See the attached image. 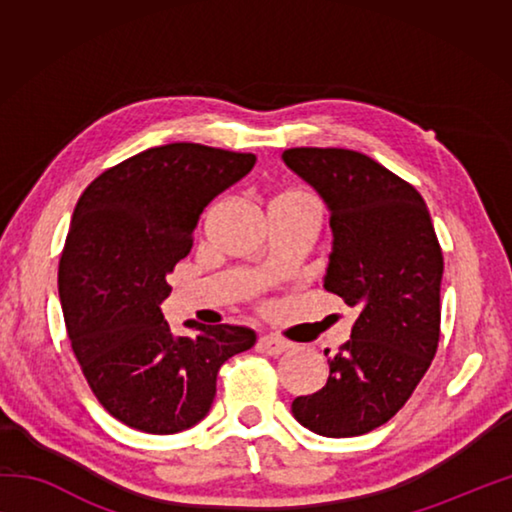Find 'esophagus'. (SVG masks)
<instances>
[{"mask_svg": "<svg viewBox=\"0 0 512 512\" xmlns=\"http://www.w3.org/2000/svg\"><path fill=\"white\" fill-rule=\"evenodd\" d=\"M257 348L266 354H271V357H280V354H284L291 348V343L287 339H282V336L266 334L257 341Z\"/></svg>", "mask_w": 512, "mask_h": 512, "instance_id": "esophagus-1", "label": "esophagus"}]
</instances>
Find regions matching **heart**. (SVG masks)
Masks as SVG:
<instances>
[{
  "label": "heart",
  "mask_w": 512,
  "mask_h": 512,
  "mask_svg": "<svg viewBox=\"0 0 512 512\" xmlns=\"http://www.w3.org/2000/svg\"><path fill=\"white\" fill-rule=\"evenodd\" d=\"M305 192H298V189H289V192H284L275 198V201H282V198H305Z\"/></svg>",
  "instance_id": "heart-1"
}]
</instances>
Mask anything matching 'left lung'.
<instances>
[{"label":"left lung","instance_id":"1","mask_svg":"<svg viewBox=\"0 0 512 512\" xmlns=\"http://www.w3.org/2000/svg\"><path fill=\"white\" fill-rule=\"evenodd\" d=\"M282 158L329 207L325 289L359 309L327 384L291 411L318 436H361L402 409L436 357L443 250L418 189L368 155L300 146Z\"/></svg>","mask_w":512,"mask_h":512}]
</instances>
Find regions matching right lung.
I'll use <instances>...</instances> for the list:
<instances>
[{
	"mask_svg": "<svg viewBox=\"0 0 512 512\" xmlns=\"http://www.w3.org/2000/svg\"><path fill=\"white\" fill-rule=\"evenodd\" d=\"M253 153L176 142L115 164L81 194L58 264L67 336L112 418L169 436L201 422L225 361L255 345L239 325L173 336L160 305L214 196L255 167Z\"/></svg>",
	"mask_w": 512,
	"mask_h": 512,
	"instance_id": "right-lung-1",
	"label": "right lung"
}]
</instances>
